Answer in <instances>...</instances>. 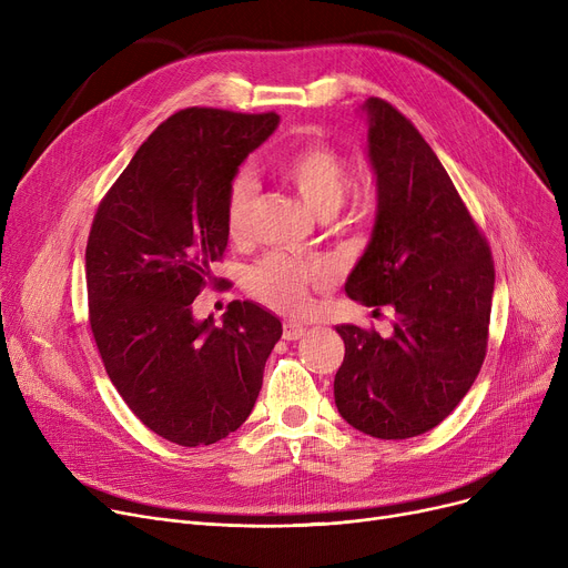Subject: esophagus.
Returning <instances> with one entry per match:
<instances>
[{"label": "esophagus", "mask_w": 568, "mask_h": 568, "mask_svg": "<svg viewBox=\"0 0 568 568\" xmlns=\"http://www.w3.org/2000/svg\"><path fill=\"white\" fill-rule=\"evenodd\" d=\"M302 336H306L304 324H296V322H285L283 324V338L285 341H300Z\"/></svg>", "instance_id": "1"}]
</instances>
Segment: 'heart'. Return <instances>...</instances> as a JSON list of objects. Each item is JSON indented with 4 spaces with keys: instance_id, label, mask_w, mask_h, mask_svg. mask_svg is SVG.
Here are the masks:
<instances>
[{
    "instance_id": "heart-1",
    "label": "heart",
    "mask_w": 568,
    "mask_h": 568,
    "mask_svg": "<svg viewBox=\"0 0 568 568\" xmlns=\"http://www.w3.org/2000/svg\"><path fill=\"white\" fill-rule=\"evenodd\" d=\"M276 172L320 219L334 216L349 189V170L345 161L324 142H306L290 149V152L278 156ZM253 206L255 186L251 176H234L227 191L230 239L246 236L253 219ZM322 278L324 276L315 264L272 253L251 268L246 287L268 308H276L281 313H300L308 304V287L320 285Z\"/></svg>"
}]
</instances>
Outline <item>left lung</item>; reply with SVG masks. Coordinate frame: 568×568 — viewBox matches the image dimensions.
I'll list each match as a JSON object with an SVG mask.
<instances>
[{
  "mask_svg": "<svg viewBox=\"0 0 568 568\" xmlns=\"http://www.w3.org/2000/svg\"><path fill=\"white\" fill-rule=\"evenodd\" d=\"M362 112L377 212L345 292L364 306H392L396 320L386 338L336 326L345 359L334 398L352 428L407 439L442 424L479 375L495 268L452 176L409 119L382 99Z\"/></svg>",
  "mask_w": 568,
  "mask_h": 568,
  "instance_id": "left-lung-1",
  "label": "left lung"
}]
</instances>
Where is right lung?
Returning a JSON list of instances; mask_svg holds the SVG:
<instances>
[{"instance_id":"right-lung-1","label":"right lung","mask_w":568,"mask_h":568,"mask_svg":"<svg viewBox=\"0 0 568 568\" xmlns=\"http://www.w3.org/2000/svg\"><path fill=\"white\" fill-rule=\"evenodd\" d=\"M281 116L186 108L138 149L89 232V324L108 377L138 419L179 446L242 426L281 320L232 302L216 326L193 302L227 246V191Z\"/></svg>"}]
</instances>
